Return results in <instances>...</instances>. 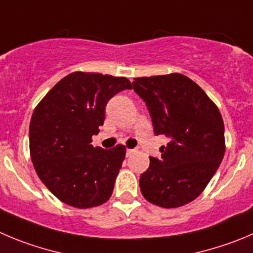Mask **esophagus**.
<instances>
[{
	"instance_id": "1",
	"label": "esophagus",
	"mask_w": 253,
	"mask_h": 253,
	"mask_svg": "<svg viewBox=\"0 0 253 253\" xmlns=\"http://www.w3.org/2000/svg\"><path fill=\"white\" fill-rule=\"evenodd\" d=\"M134 152H136V150H133V148H127V151H126L127 156H131V155H133Z\"/></svg>"
}]
</instances>
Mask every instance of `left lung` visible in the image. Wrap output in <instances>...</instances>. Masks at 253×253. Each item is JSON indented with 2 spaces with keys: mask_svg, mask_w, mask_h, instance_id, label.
Returning a JSON list of instances; mask_svg holds the SVG:
<instances>
[{
  "mask_svg": "<svg viewBox=\"0 0 253 253\" xmlns=\"http://www.w3.org/2000/svg\"><path fill=\"white\" fill-rule=\"evenodd\" d=\"M131 88L147 105L156 134L171 138L161 160L150 157L140 177L143 197L164 209L192 202L204 192L226 151L225 126L216 103L181 73L137 77Z\"/></svg>",
  "mask_w": 253,
  "mask_h": 253,
  "instance_id": "8db88e82",
  "label": "left lung"
}]
</instances>
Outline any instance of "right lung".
Masks as SVG:
<instances>
[{
	"instance_id": "right-lung-1",
	"label": "right lung",
	"mask_w": 253,
	"mask_h": 253,
	"mask_svg": "<svg viewBox=\"0 0 253 253\" xmlns=\"http://www.w3.org/2000/svg\"><path fill=\"white\" fill-rule=\"evenodd\" d=\"M131 88L126 77L72 72L46 93L32 113L30 155L40 180L68 206L92 209L108 201L126 147H93L116 93Z\"/></svg>"
}]
</instances>
